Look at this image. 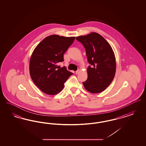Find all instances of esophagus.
Returning a JSON list of instances; mask_svg holds the SVG:
<instances>
[{
    "mask_svg": "<svg viewBox=\"0 0 146 146\" xmlns=\"http://www.w3.org/2000/svg\"><path fill=\"white\" fill-rule=\"evenodd\" d=\"M79 72H80V70H76V74H78L79 73Z\"/></svg>",
    "mask_w": 146,
    "mask_h": 146,
    "instance_id": "esophagus-1",
    "label": "esophagus"
}]
</instances>
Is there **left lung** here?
<instances>
[{
  "label": "left lung",
  "instance_id": "8db88e82",
  "mask_svg": "<svg viewBox=\"0 0 146 146\" xmlns=\"http://www.w3.org/2000/svg\"><path fill=\"white\" fill-rule=\"evenodd\" d=\"M86 51L88 61V79L83 82L86 90L100 93L111 83L115 73L116 62L114 52L110 44L97 33L77 36Z\"/></svg>",
  "mask_w": 146,
  "mask_h": 146
}]
</instances>
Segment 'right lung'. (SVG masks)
<instances>
[{"label":"right lung","mask_w":146,"mask_h":146,"mask_svg":"<svg viewBox=\"0 0 146 146\" xmlns=\"http://www.w3.org/2000/svg\"><path fill=\"white\" fill-rule=\"evenodd\" d=\"M75 37L51 35L46 37L35 48L29 62L31 77L44 93L54 95L62 90L64 84L73 74L65 66L63 55L73 44Z\"/></svg>","instance_id":"1"}]
</instances>
